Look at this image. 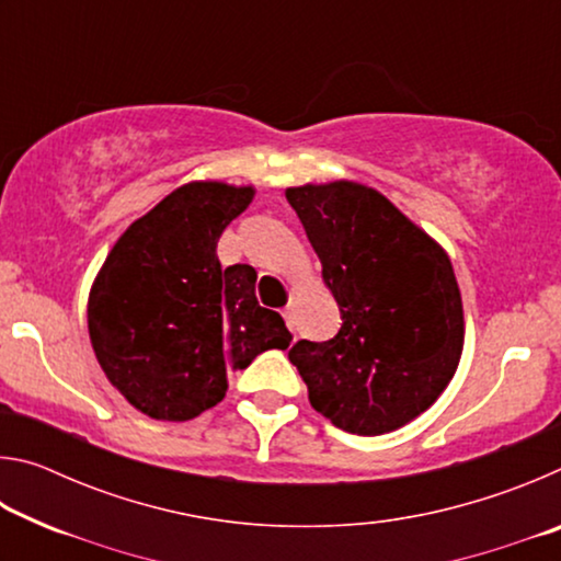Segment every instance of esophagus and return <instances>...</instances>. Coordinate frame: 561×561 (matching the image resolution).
<instances>
[{"mask_svg":"<svg viewBox=\"0 0 561 561\" xmlns=\"http://www.w3.org/2000/svg\"><path fill=\"white\" fill-rule=\"evenodd\" d=\"M282 314H284V319H287V327L294 331V304L291 301L287 304V307H284Z\"/></svg>","mask_w":561,"mask_h":561,"instance_id":"34e87169","label":"esophagus"}]
</instances>
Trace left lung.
<instances>
[{
	"label": "left lung",
	"instance_id": "obj_1",
	"mask_svg": "<svg viewBox=\"0 0 561 561\" xmlns=\"http://www.w3.org/2000/svg\"><path fill=\"white\" fill-rule=\"evenodd\" d=\"M287 201L341 311L334 339L289 348L309 401L346 433L401 428L438 401L462 354L448 254L374 187L336 180L289 187Z\"/></svg>",
	"mask_w": 561,
	"mask_h": 561
}]
</instances>
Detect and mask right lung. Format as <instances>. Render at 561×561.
I'll use <instances>...</instances> for the list:
<instances>
[{"label": "right lung", "instance_id": "right-lung-1", "mask_svg": "<svg viewBox=\"0 0 561 561\" xmlns=\"http://www.w3.org/2000/svg\"><path fill=\"white\" fill-rule=\"evenodd\" d=\"M252 187L187 183L113 244L89 297V334L108 381L158 421L217 405L227 374L291 334L254 297L250 264L225 267L217 240L252 203Z\"/></svg>", "mask_w": 561, "mask_h": 561}]
</instances>
